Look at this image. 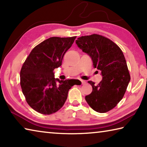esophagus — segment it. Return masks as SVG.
I'll list each match as a JSON object with an SVG mask.
<instances>
[{
    "label": "esophagus",
    "instance_id": "obj_1",
    "mask_svg": "<svg viewBox=\"0 0 147 147\" xmlns=\"http://www.w3.org/2000/svg\"><path fill=\"white\" fill-rule=\"evenodd\" d=\"M78 82H81V84H82V85H83V84H85L86 83V82L85 80H80Z\"/></svg>",
    "mask_w": 147,
    "mask_h": 147
}]
</instances>
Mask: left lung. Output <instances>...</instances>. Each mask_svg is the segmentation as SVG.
Instances as JSON below:
<instances>
[{
	"instance_id": "1",
	"label": "left lung",
	"mask_w": 147,
	"mask_h": 147,
	"mask_svg": "<svg viewBox=\"0 0 147 147\" xmlns=\"http://www.w3.org/2000/svg\"><path fill=\"white\" fill-rule=\"evenodd\" d=\"M76 43L91 57L94 67L101 71L102 76L98 85L88 82L93 91L86 96V100L93 110L107 112L121 100L130 81L123 52L110 39L98 34L82 36Z\"/></svg>"
}]
</instances>
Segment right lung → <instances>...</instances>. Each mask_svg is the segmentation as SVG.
Listing matches in <instances>:
<instances>
[{
	"mask_svg": "<svg viewBox=\"0 0 147 147\" xmlns=\"http://www.w3.org/2000/svg\"><path fill=\"white\" fill-rule=\"evenodd\" d=\"M76 37H52L32 49L20 72L21 86L28 105L44 115L58 111L74 84L54 78L53 71L61 65L64 54Z\"/></svg>",
	"mask_w": 147,
	"mask_h": 147,
	"instance_id": "add662e5",
	"label": "right lung"
}]
</instances>
